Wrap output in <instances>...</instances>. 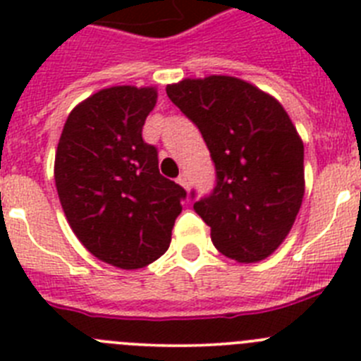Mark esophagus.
<instances>
[{
    "label": "esophagus",
    "instance_id": "1",
    "mask_svg": "<svg viewBox=\"0 0 361 361\" xmlns=\"http://www.w3.org/2000/svg\"><path fill=\"white\" fill-rule=\"evenodd\" d=\"M177 183L180 184V186H183V188H188V184H190V180H188V175H186V173H180V175H178Z\"/></svg>",
    "mask_w": 361,
    "mask_h": 361
}]
</instances>
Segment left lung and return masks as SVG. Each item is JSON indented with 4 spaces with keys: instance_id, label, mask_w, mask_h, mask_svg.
<instances>
[{
    "instance_id": "1",
    "label": "left lung",
    "mask_w": 361,
    "mask_h": 361,
    "mask_svg": "<svg viewBox=\"0 0 361 361\" xmlns=\"http://www.w3.org/2000/svg\"><path fill=\"white\" fill-rule=\"evenodd\" d=\"M166 94L197 124L215 162L216 186L193 209L212 228L216 250L242 264L275 253L305 191L304 142L288 111L231 75L183 79Z\"/></svg>"
}]
</instances>
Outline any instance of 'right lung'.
Segmentation results:
<instances>
[{"mask_svg":"<svg viewBox=\"0 0 361 361\" xmlns=\"http://www.w3.org/2000/svg\"><path fill=\"white\" fill-rule=\"evenodd\" d=\"M155 86H111L70 111L54 162L70 228L95 258L139 269L166 253L186 191L159 173L142 126Z\"/></svg>","mask_w":361,"mask_h":361,"instance_id":"right-lung-1","label":"right lung"}]
</instances>
